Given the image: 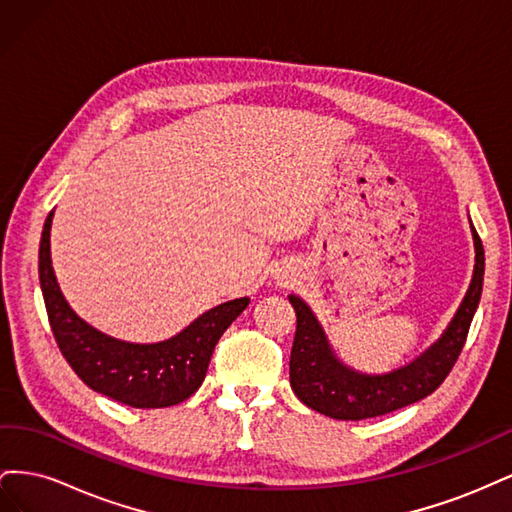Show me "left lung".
Masks as SVG:
<instances>
[{"label":"left lung","instance_id":"1","mask_svg":"<svg viewBox=\"0 0 512 512\" xmlns=\"http://www.w3.org/2000/svg\"><path fill=\"white\" fill-rule=\"evenodd\" d=\"M472 237L476 250L474 275L453 322L425 354L391 374L365 376L339 363L312 309L290 294L288 301L297 314V333L290 352V386L294 395L307 408L337 421H363L410 406L436 391L459 359L483 292L485 250L474 226Z\"/></svg>","mask_w":512,"mask_h":512}]
</instances>
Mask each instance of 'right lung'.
<instances>
[{
    "label": "right lung",
    "mask_w": 512,
    "mask_h": 512,
    "mask_svg": "<svg viewBox=\"0 0 512 512\" xmlns=\"http://www.w3.org/2000/svg\"><path fill=\"white\" fill-rule=\"evenodd\" d=\"M51 222L53 211L40 239V288L55 342L74 374L89 389L132 408H168L194 395L205 380L215 344L250 299L213 307L160 344L119 342L89 327L66 303L51 267Z\"/></svg>",
    "instance_id": "obj_1"
}]
</instances>
